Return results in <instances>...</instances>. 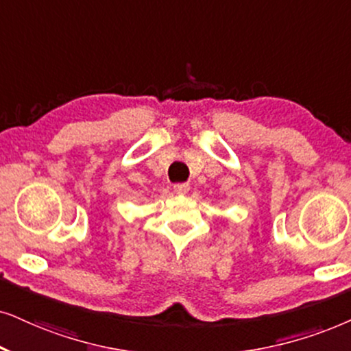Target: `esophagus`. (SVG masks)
<instances>
[{
	"label": "esophagus",
	"mask_w": 351,
	"mask_h": 351,
	"mask_svg": "<svg viewBox=\"0 0 351 351\" xmlns=\"http://www.w3.org/2000/svg\"><path fill=\"white\" fill-rule=\"evenodd\" d=\"M189 188L191 186L188 183H178V184L173 186V189H175L176 194H186L189 191Z\"/></svg>",
	"instance_id": "1"
}]
</instances>
